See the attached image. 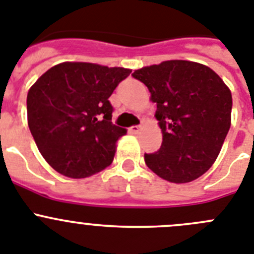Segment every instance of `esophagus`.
Wrapping results in <instances>:
<instances>
[{
    "label": "esophagus",
    "instance_id": "1",
    "mask_svg": "<svg viewBox=\"0 0 254 254\" xmlns=\"http://www.w3.org/2000/svg\"><path fill=\"white\" fill-rule=\"evenodd\" d=\"M140 130H141V127H138V125L130 127V131H131L132 134H139V132H140Z\"/></svg>",
    "mask_w": 254,
    "mask_h": 254
}]
</instances>
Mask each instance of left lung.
Returning a JSON list of instances; mask_svg holds the SVG:
<instances>
[{
    "mask_svg": "<svg viewBox=\"0 0 254 254\" xmlns=\"http://www.w3.org/2000/svg\"><path fill=\"white\" fill-rule=\"evenodd\" d=\"M157 104L163 141L144 154L150 170L166 181L186 184L204 175L218 158L232 120V93L209 67L166 61L131 74Z\"/></svg>",
    "mask_w": 254,
    "mask_h": 254,
    "instance_id": "8db88e82",
    "label": "left lung"
}]
</instances>
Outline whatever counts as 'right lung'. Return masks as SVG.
Segmentation results:
<instances>
[{"label": "right lung", "mask_w": 254, "mask_h": 254, "mask_svg": "<svg viewBox=\"0 0 254 254\" xmlns=\"http://www.w3.org/2000/svg\"><path fill=\"white\" fill-rule=\"evenodd\" d=\"M127 68L64 62L48 69L27 92V124L39 152L57 172L90 177L114 161L127 129L111 123L109 97Z\"/></svg>", "instance_id": "obj_1"}]
</instances>
